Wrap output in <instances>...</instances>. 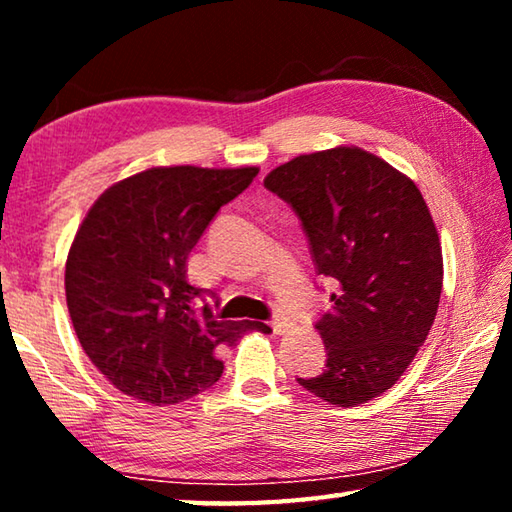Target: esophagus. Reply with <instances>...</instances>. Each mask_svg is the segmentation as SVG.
<instances>
[{"label":"esophagus","mask_w":512,"mask_h":512,"mask_svg":"<svg viewBox=\"0 0 512 512\" xmlns=\"http://www.w3.org/2000/svg\"><path fill=\"white\" fill-rule=\"evenodd\" d=\"M271 327H273L275 334H284V332H289V329H291V323L284 316H275L271 320Z\"/></svg>","instance_id":"esophagus-1"}]
</instances>
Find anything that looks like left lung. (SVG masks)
<instances>
[{
  "instance_id": "obj_1",
  "label": "left lung",
  "mask_w": 512,
  "mask_h": 512,
  "mask_svg": "<svg viewBox=\"0 0 512 512\" xmlns=\"http://www.w3.org/2000/svg\"><path fill=\"white\" fill-rule=\"evenodd\" d=\"M264 187L298 214L332 309L316 320L325 370L298 377L320 400L357 406L409 368L436 318L443 250L411 178L357 146L298 155Z\"/></svg>"
}]
</instances>
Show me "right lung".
I'll list each match as a JSON object with an SVG mask.
<instances>
[{"label": "right lung", "mask_w": 512, "mask_h": 512, "mask_svg": "<svg viewBox=\"0 0 512 512\" xmlns=\"http://www.w3.org/2000/svg\"><path fill=\"white\" fill-rule=\"evenodd\" d=\"M257 167H153L106 189L90 207L65 264L74 332L112 386L155 406L178 404L219 381L230 348L264 323L216 320L212 296L187 282V257Z\"/></svg>", "instance_id": "add662e5"}]
</instances>
